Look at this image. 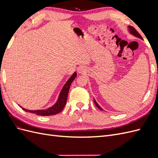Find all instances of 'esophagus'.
Masks as SVG:
<instances>
[{"label":"esophagus","instance_id":"1","mask_svg":"<svg viewBox=\"0 0 158 158\" xmlns=\"http://www.w3.org/2000/svg\"><path fill=\"white\" fill-rule=\"evenodd\" d=\"M78 72L80 74H84L86 72V69H85L84 66H79L78 68Z\"/></svg>","mask_w":158,"mask_h":158}]
</instances>
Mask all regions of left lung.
Returning a JSON list of instances; mask_svg holds the SVG:
<instances>
[{"label":"left lung","instance_id":"obj_1","mask_svg":"<svg viewBox=\"0 0 158 158\" xmlns=\"http://www.w3.org/2000/svg\"><path fill=\"white\" fill-rule=\"evenodd\" d=\"M128 32L130 33L131 35H134V36L136 37L140 38V39L142 40V37L141 35L139 34V33H138L133 27H132V26H128ZM94 103H95V106H96L98 107V108H99L100 110H103L101 107H100V106H99L98 103L96 102V101H95V100L94 99Z\"/></svg>","mask_w":158,"mask_h":158}]
</instances>
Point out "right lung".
<instances>
[{
  "label": "right lung",
  "instance_id": "add662e5",
  "mask_svg": "<svg viewBox=\"0 0 158 158\" xmlns=\"http://www.w3.org/2000/svg\"><path fill=\"white\" fill-rule=\"evenodd\" d=\"M76 76H77V73H76V72H74L73 74L70 76V78L66 81V82L63 85V88H62L60 91L56 102L52 106L47 108L46 109L34 110V111H32V110H28V109L23 108L20 106V107L22 108V109L24 110V111L26 112L35 113L37 114V115H40V116H49V115H52V114H55L60 113L62 110L64 109L65 106L71 83L73 82L74 80L76 77Z\"/></svg>",
  "mask_w": 158,
  "mask_h": 158
}]
</instances>
